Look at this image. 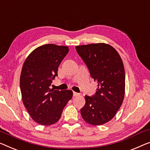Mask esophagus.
<instances>
[{
  "label": "esophagus",
  "mask_w": 150,
  "mask_h": 150,
  "mask_svg": "<svg viewBox=\"0 0 150 150\" xmlns=\"http://www.w3.org/2000/svg\"><path fill=\"white\" fill-rule=\"evenodd\" d=\"M79 96V93H77V92H73V96L76 97V96Z\"/></svg>",
  "instance_id": "34e87169"
}]
</instances>
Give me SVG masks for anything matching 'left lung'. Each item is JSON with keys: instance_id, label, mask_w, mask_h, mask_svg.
I'll return each mask as SVG.
<instances>
[{"instance_id": "left-lung-1", "label": "left lung", "mask_w": 150, "mask_h": 150, "mask_svg": "<svg viewBox=\"0 0 150 150\" xmlns=\"http://www.w3.org/2000/svg\"><path fill=\"white\" fill-rule=\"evenodd\" d=\"M77 53L98 83L93 96H85L86 104L81 109L82 118L91 125H102L113 118L124 100L125 73L119 54L105 43L76 46Z\"/></svg>"}]
</instances>
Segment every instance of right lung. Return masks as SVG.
I'll use <instances>...</instances> for the list:
<instances>
[{
    "label": "right lung",
    "instance_id": "add662e5",
    "mask_svg": "<svg viewBox=\"0 0 150 150\" xmlns=\"http://www.w3.org/2000/svg\"><path fill=\"white\" fill-rule=\"evenodd\" d=\"M68 52V46L44 44L33 50L23 64L20 76L22 100L37 123L48 126L59 121L64 106L73 97L71 90L50 88Z\"/></svg>",
    "mask_w": 150,
    "mask_h": 150
}]
</instances>
